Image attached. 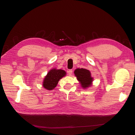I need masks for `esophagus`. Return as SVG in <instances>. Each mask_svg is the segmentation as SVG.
<instances>
[{
	"instance_id": "obj_1",
	"label": "esophagus",
	"mask_w": 135,
	"mask_h": 135,
	"mask_svg": "<svg viewBox=\"0 0 135 135\" xmlns=\"http://www.w3.org/2000/svg\"><path fill=\"white\" fill-rule=\"evenodd\" d=\"M68 74H69V75H71V74H72V73H73V70H69L68 71Z\"/></svg>"
}]
</instances>
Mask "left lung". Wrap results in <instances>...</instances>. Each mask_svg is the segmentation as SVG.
<instances>
[{
  "mask_svg": "<svg viewBox=\"0 0 135 135\" xmlns=\"http://www.w3.org/2000/svg\"><path fill=\"white\" fill-rule=\"evenodd\" d=\"M74 74L81 88L87 89L92 86L93 78L91 76L90 71L83 68H78L75 70Z\"/></svg>",
  "mask_w": 135,
  "mask_h": 135,
  "instance_id": "1",
  "label": "left lung"
}]
</instances>
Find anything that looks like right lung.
I'll use <instances>...</instances> for the list:
<instances>
[{
	"mask_svg": "<svg viewBox=\"0 0 135 135\" xmlns=\"http://www.w3.org/2000/svg\"><path fill=\"white\" fill-rule=\"evenodd\" d=\"M66 75V71L62 69H52L44 77L42 84L43 87L47 90H52L57 86L59 81Z\"/></svg>",
	"mask_w": 135,
	"mask_h": 135,
	"instance_id": "add662e5",
	"label": "right lung"
}]
</instances>
